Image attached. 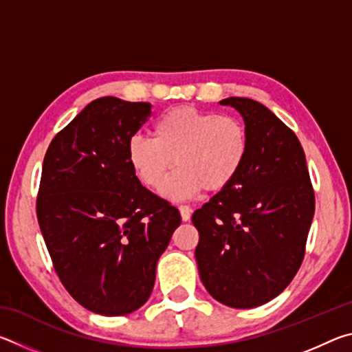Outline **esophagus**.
<instances>
[{
    "mask_svg": "<svg viewBox=\"0 0 352 352\" xmlns=\"http://www.w3.org/2000/svg\"><path fill=\"white\" fill-rule=\"evenodd\" d=\"M178 210H180L183 222H188V220L190 219V214H192V210H190V206H188V205H180V206H178Z\"/></svg>",
    "mask_w": 352,
    "mask_h": 352,
    "instance_id": "34e87169",
    "label": "esophagus"
}]
</instances>
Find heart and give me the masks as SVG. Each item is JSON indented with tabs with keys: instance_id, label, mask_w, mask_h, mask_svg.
I'll list each match as a JSON object with an SVG mask.
<instances>
[{
	"instance_id": "heart-1",
	"label": "heart",
	"mask_w": 352,
	"mask_h": 352,
	"mask_svg": "<svg viewBox=\"0 0 352 352\" xmlns=\"http://www.w3.org/2000/svg\"><path fill=\"white\" fill-rule=\"evenodd\" d=\"M250 148L243 121L194 107L166 111L153 126V138L135 135L129 141V160L140 180L158 188L164 182L169 199H188L201 190L217 192L239 175Z\"/></svg>"
}]
</instances>
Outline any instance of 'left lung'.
<instances>
[{
	"instance_id": "1",
	"label": "left lung",
	"mask_w": 352,
	"mask_h": 352,
	"mask_svg": "<svg viewBox=\"0 0 352 352\" xmlns=\"http://www.w3.org/2000/svg\"><path fill=\"white\" fill-rule=\"evenodd\" d=\"M243 116L250 148L228 188L192 214L201 283L225 306L265 305L305 259L315 194L305 151L278 116L247 98L220 100Z\"/></svg>"
}]
</instances>
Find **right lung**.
<instances>
[{
  "label": "right lung",
  "mask_w": 352,
  "mask_h": 352,
  "mask_svg": "<svg viewBox=\"0 0 352 352\" xmlns=\"http://www.w3.org/2000/svg\"><path fill=\"white\" fill-rule=\"evenodd\" d=\"M148 102L99 98L47 147L37 219L63 287L94 314L118 317L148 300L180 211L140 183L129 141Z\"/></svg>",
  "instance_id": "1"
}]
</instances>
